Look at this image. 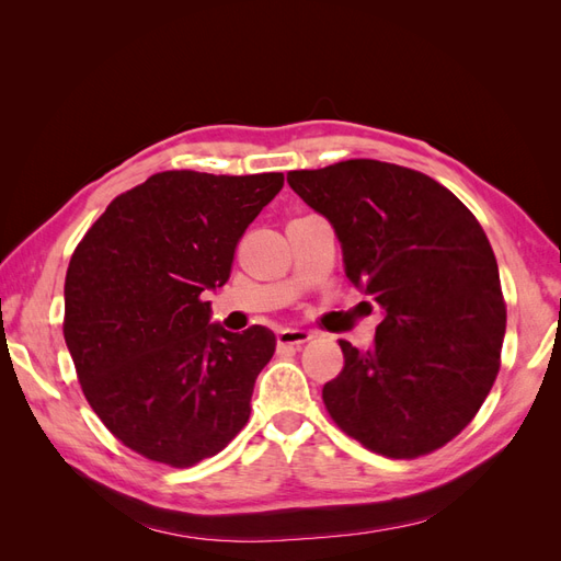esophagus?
<instances>
[{"mask_svg":"<svg viewBox=\"0 0 561 561\" xmlns=\"http://www.w3.org/2000/svg\"><path fill=\"white\" fill-rule=\"evenodd\" d=\"M311 339H313V332H309V330H290V328L278 330L280 346H301V344L311 342Z\"/></svg>","mask_w":561,"mask_h":561,"instance_id":"esophagus-1","label":"esophagus"}]
</instances>
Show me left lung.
<instances>
[{"label": "left lung", "mask_w": 561, "mask_h": 561, "mask_svg": "<svg viewBox=\"0 0 561 561\" xmlns=\"http://www.w3.org/2000/svg\"><path fill=\"white\" fill-rule=\"evenodd\" d=\"M287 182L330 219L346 278L383 311L367 351L339 339L344 369L322 386L328 414L386 458L445 447L501 369L507 313L478 217L433 178L375 159L290 171Z\"/></svg>", "instance_id": "obj_1"}]
</instances>
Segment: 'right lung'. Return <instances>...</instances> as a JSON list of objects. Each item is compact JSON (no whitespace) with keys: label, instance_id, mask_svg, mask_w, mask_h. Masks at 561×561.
<instances>
[{"label":"right lung","instance_id":"obj_1","mask_svg":"<svg viewBox=\"0 0 561 561\" xmlns=\"http://www.w3.org/2000/svg\"><path fill=\"white\" fill-rule=\"evenodd\" d=\"M283 173L163 171L118 194L72 252L62 334L91 410L147 461L190 468L250 416L276 334L208 325L203 293L229 280L236 245Z\"/></svg>","mask_w":561,"mask_h":561}]
</instances>
